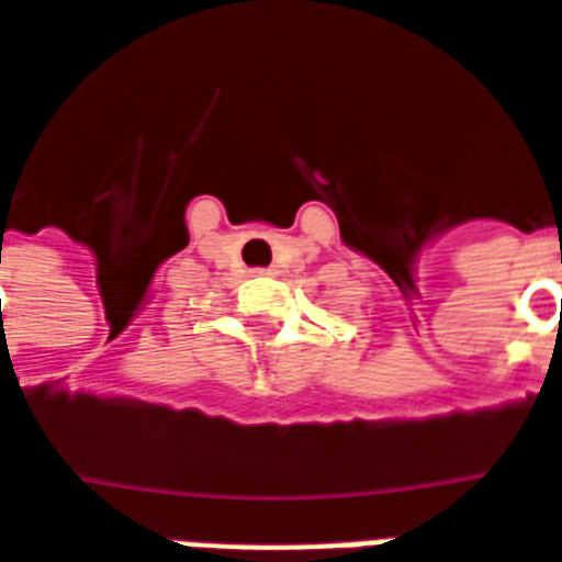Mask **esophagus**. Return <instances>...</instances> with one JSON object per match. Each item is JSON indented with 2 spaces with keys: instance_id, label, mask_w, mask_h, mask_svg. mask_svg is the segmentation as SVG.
<instances>
[{
  "instance_id": "esophagus-1",
  "label": "esophagus",
  "mask_w": 562,
  "mask_h": 562,
  "mask_svg": "<svg viewBox=\"0 0 562 562\" xmlns=\"http://www.w3.org/2000/svg\"><path fill=\"white\" fill-rule=\"evenodd\" d=\"M257 276H276V269H257Z\"/></svg>"
}]
</instances>
